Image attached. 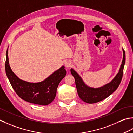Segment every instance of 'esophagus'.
I'll use <instances>...</instances> for the list:
<instances>
[{
    "label": "esophagus",
    "mask_w": 133,
    "mask_h": 133,
    "mask_svg": "<svg viewBox=\"0 0 133 133\" xmlns=\"http://www.w3.org/2000/svg\"><path fill=\"white\" fill-rule=\"evenodd\" d=\"M64 64H65V66L67 67V68H69V67H70V66H72V63H71V61H69V60H67V61H66L65 62Z\"/></svg>",
    "instance_id": "1"
}]
</instances>
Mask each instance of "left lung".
Returning a JSON list of instances; mask_svg holds the SVG:
<instances>
[{
	"mask_svg": "<svg viewBox=\"0 0 133 133\" xmlns=\"http://www.w3.org/2000/svg\"><path fill=\"white\" fill-rule=\"evenodd\" d=\"M123 60L118 74L110 83L100 88H94L86 85L77 73L73 69H70V72L75 78L78 95L83 101L89 104L95 103L107 98L118 88L122 78L125 64V51L123 49Z\"/></svg>",
	"mask_w": 133,
	"mask_h": 133,
	"instance_id": "8db88e82",
	"label": "left lung"
}]
</instances>
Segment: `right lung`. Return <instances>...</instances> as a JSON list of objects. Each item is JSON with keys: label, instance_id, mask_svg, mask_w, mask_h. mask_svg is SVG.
<instances>
[{"label": "right lung", "instance_id": "right-lung-1", "mask_svg": "<svg viewBox=\"0 0 133 133\" xmlns=\"http://www.w3.org/2000/svg\"><path fill=\"white\" fill-rule=\"evenodd\" d=\"M63 66L41 82L31 83L19 78L9 65L8 49L6 51L5 69L10 83L18 95L22 99L31 103L46 105L56 97L57 88L66 71Z\"/></svg>", "mask_w": 133, "mask_h": 133}]
</instances>
